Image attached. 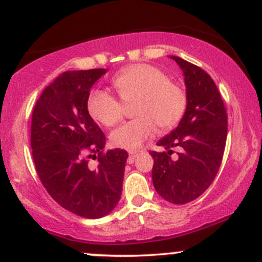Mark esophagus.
<instances>
[{
	"label": "esophagus",
	"mask_w": 262,
	"mask_h": 262,
	"mask_svg": "<svg viewBox=\"0 0 262 262\" xmlns=\"http://www.w3.org/2000/svg\"><path fill=\"white\" fill-rule=\"evenodd\" d=\"M140 152H143V151H140V150H132V151H129V159H128L129 164H133L135 158H137Z\"/></svg>",
	"instance_id": "esophagus-1"
}]
</instances>
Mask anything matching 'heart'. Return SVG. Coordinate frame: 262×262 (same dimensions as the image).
I'll use <instances>...</instances> for the list:
<instances>
[{"label": "heart", "instance_id": "1", "mask_svg": "<svg viewBox=\"0 0 262 262\" xmlns=\"http://www.w3.org/2000/svg\"><path fill=\"white\" fill-rule=\"evenodd\" d=\"M112 83L123 102L137 100L135 116H138L113 132L111 139L116 146L128 150L140 148L156 133L158 125L162 129L171 128L182 117L185 96L154 66L129 65L114 75ZM121 101L106 90L96 89L90 92L86 106L95 121L112 127L124 114V103Z\"/></svg>", "mask_w": 262, "mask_h": 262}]
</instances>
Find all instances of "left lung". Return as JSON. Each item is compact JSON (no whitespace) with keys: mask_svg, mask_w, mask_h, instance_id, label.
<instances>
[{"mask_svg":"<svg viewBox=\"0 0 262 262\" xmlns=\"http://www.w3.org/2000/svg\"><path fill=\"white\" fill-rule=\"evenodd\" d=\"M181 68L186 86L185 114L179 125L156 143L164 151H150L154 159L152 183L164 200L185 204L209 187L223 159L228 119L223 100L206 71L179 56H170ZM180 152L170 159L172 149Z\"/></svg>","mask_w":262,"mask_h":262,"instance_id":"8db88e82","label":"left lung"}]
</instances>
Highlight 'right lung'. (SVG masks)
<instances>
[{
	"mask_svg": "<svg viewBox=\"0 0 262 262\" xmlns=\"http://www.w3.org/2000/svg\"><path fill=\"white\" fill-rule=\"evenodd\" d=\"M106 69L66 71L45 87L32 114L35 170L62 208L89 219L107 215L121 200L128 152H103L106 137L87 111L93 83ZM97 160L96 168L88 164Z\"/></svg>",
	"mask_w": 262,
	"mask_h": 262,
	"instance_id": "add662e5",
	"label": "right lung"
}]
</instances>
